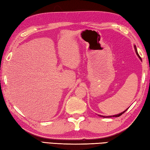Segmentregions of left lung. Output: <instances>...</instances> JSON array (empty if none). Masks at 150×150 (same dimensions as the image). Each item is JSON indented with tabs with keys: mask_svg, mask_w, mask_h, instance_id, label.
<instances>
[{
	"mask_svg": "<svg viewBox=\"0 0 150 150\" xmlns=\"http://www.w3.org/2000/svg\"><path fill=\"white\" fill-rule=\"evenodd\" d=\"M134 50H135V52H136V53H137V55L138 56V58H140V60L142 61V58H140V56H139V54H138V51H137V47H136V45H134ZM128 109H129V108H128L126 110H125L124 111H122V112H121V113H119V114H117V115H109V116H104V115H98V116H100V117H104V118H107V117H119V116H121L122 113H124L125 111H126Z\"/></svg>",
	"mask_w": 150,
	"mask_h": 150,
	"instance_id": "left-lung-1",
	"label": "left lung"
}]
</instances>
